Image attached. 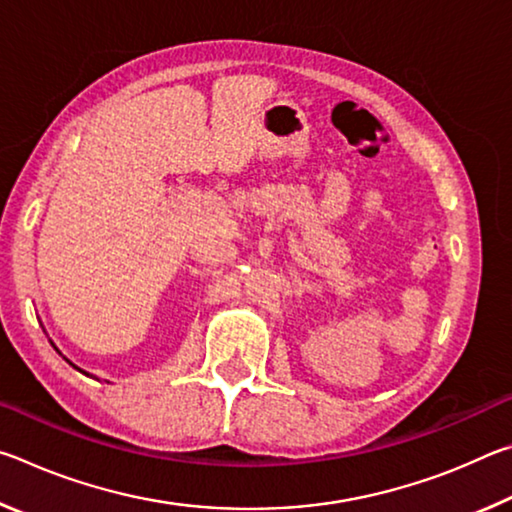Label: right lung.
<instances>
[{
  "label": "right lung",
  "instance_id": "obj_1",
  "mask_svg": "<svg viewBox=\"0 0 512 512\" xmlns=\"http://www.w3.org/2000/svg\"><path fill=\"white\" fill-rule=\"evenodd\" d=\"M74 368H76V366H74ZM76 370H81V368H76ZM81 372H83V370H81Z\"/></svg>",
  "mask_w": 512,
  "mask_h": 512
}]
</instances>
